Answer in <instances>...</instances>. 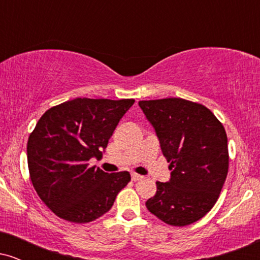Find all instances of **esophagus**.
<instances>
[{
	"label": "esophagus",
	"instance_id": "1",
	"mask_svg": "<svg viewBox=\"0 0 260 260\" xmlns=\"http://www.w3.org/2000/svg\"><path fill=\"white\" fill-rule=\"evenodd\" d=\"M142 178H143V176H140L138 174H132V181H139V180H142Z\"/></svg>",
	"mask_w": 260,
	"mask_h": 260
}]
</instances>
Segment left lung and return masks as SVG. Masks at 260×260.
I'll return each mask as SVG.
<instances>
[{
	"instance_id": "1",
	"label": "left lung",
	"mask_w": 260,
	"mask_h": 260,
	"mask_svg": "<svg viewBox=\"0 0 260 260\" xmlns=\"http://www.w3.org/2000/svg\"><path fill=\"white\" fill-rule=\"evenodd\" d=\"M170 162L171 180L156 182L145 205L161 221L187 226L215 205L229 172L228 136L204 105L181 98L139 101Z\"/></svg>"
}]
</instances>
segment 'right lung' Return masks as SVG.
<instances>
[{
	"label": "right lung",
	"instance_id": "obj_1",
	"mask_svg": "<svg viewBox=\"0 0 260 260\" xmlns=\"http://www.w3.org/2000/svg\"><path fill=\"white\" fill-rule=\"evenodd\" d=\"M134 99H77L47 110L26 144L29 176L38 196L55 215L86 223L112 208L131 181L129 172L107 174L89 166L99 157Z\"/></svg>",
	"mask_w": 260,
	"mask_h": 260
}]
</instances>
